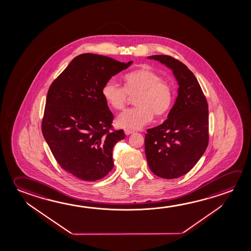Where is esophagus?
Instances as JSON below:
<instances>
[{
  "label": "esophagus",
  "instance_id": "34e87169",
  "mask_svg": "<svg viewBox=\"0 0 251 251\" xmlns=\"http://www.w3.org/2000/svg\"><path fill=\"white\" fill-rule=\"evenodd\" d=\"M124 132H125V134H126L127 136H128V135H131V134H133V133H134V131H132V130H129V129H125V130H124Z\"/></svg>",
  "mask_w": 251,
  "mask_h": 251
}]
</instances>
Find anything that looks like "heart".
<instances>
[{"label": "heart", "mask_w": 251, "mask_h": 251, "mask_svg": "<svg viewBox=\"0 0 251 251\" xmlns=\"http://www.w3.org/2000/svg\"><path fill=\"white\" fill-rule=\"evenodd\" d=\"M124 87L113 79L105 82L101 95L106 102L115 110L123 109L129 96H135L132 107L117 118L120 127L137 129L156 117L168 113L174 99L173 86L163 80L159 74L149 67H143L124 75Z\"/></svg>", "instance_id": "heart-1"}]
</instances>
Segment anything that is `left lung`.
Returning a JSON list of instances; mask_svg holds the SVG:
<instances>
[{"mask_svg":"<svg viewBox=\"0 0 251 251\" xmlns=\"http://www.w3.org/2000/svg\"><path fill=\"white\" fill-rule=\"evenodd\" d=\"M148 58L173 71L178 89L168 118L145 134V155L155 175L177 178L191 171L208 145V105L197 78L182 62L168 55Z\"/></svg>","mask_w":251,"mask_h":251,"instance_id":"8db88e82","label":"left lung"}]
</instances>
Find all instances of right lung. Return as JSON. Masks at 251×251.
Listing matches in <instances>:
<instances>
[{
  "label": "right lung",
  "mask_w": 251,
  "mask_h": 251,
  "mask_svg": "<svg viewBox=\"0 0 251 251\" xmlns=\"http://www.w3.org/2000/svg\"><path fill=\"white\" fill-rule=\"evenodd\" d=\"M132 63L80 54L50 86L42 121L43 136L58 165L74 177L98 180L114 167L113 148L125 134L123 129H112L114 115L101 88Z\"/></svg>",
  "instance_id": "obj_1"
}]
</instances>
